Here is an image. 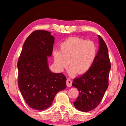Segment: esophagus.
Returning <instances> with one entry per match:
<instances>
[{"mask_svg": "<svg viewBox=\"0 0 126 126\" xmlns=\"http://www.w3.org/2000/svg\"><path fill=\"white\" fill-rule=\"evenodd\" d=\"M66 83H67V86L68 87H71L72 86V80L70 78H67V82H66Z\"/></svg>", "mask_w": 126, "mask_h": 126, "instance_id": "34e87169", "label": "esophagus"}]
</instances>
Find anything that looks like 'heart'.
Masks as SVG:
<instances>
[{"label":"heart","mask_w":126,"mask_h":126,"mask_svg":"<svg viewBox=\"0 0 126 126\" xmlns=\"http://www.w3.org/2000/svg\"><path fill=\"white\" fill-rule=\"evenodd\" d=\"M97 53L96 44L92 40L73 37L61 44V50L53 52L55 65L59 71H63L70 63L69 73L83 74L88 71L94 62Z\"/></svg>","instance_id":"heart-1"}]
</instances>
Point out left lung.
<instances>
[{"label":"left lung","instance_id":"obj_1","mask_svg":"<svg viewBox=\"0 0 126 126\" xmlns=\"http://www.w3.org/2000/svg\"><path fill=\"white\" fill-rule=\"evenodd\" d=\"M99 49L94 62L86 73L76 78L72 86L77 88L79 95L73 104L82 112L97 107L108 87L110 63L106 43L98 35Z\"/></svg>","mask_w":126,"mask_h":126}]
</instances>
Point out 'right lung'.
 I'll return each instance as SVG.
<instances>
[{"label":"right lung","instance_id":"1","mask_svg":"<svg viewBox=\"0 0 126 126\" xmlns=\"http://www.w3.org/2000/svg\"><path fill=\"white\" fill-rule=\"evenodd\" d=\"M54 43L49 32H33L25 40L17 64L19 88L29 107L36 110L47 109L56 94L67 87L65 76L49 68Z\"/></svg>","mask_w":126,"mask_h":126}]
</instances>
